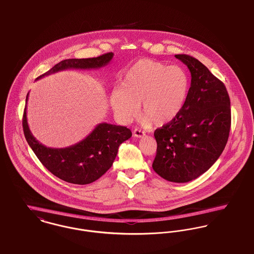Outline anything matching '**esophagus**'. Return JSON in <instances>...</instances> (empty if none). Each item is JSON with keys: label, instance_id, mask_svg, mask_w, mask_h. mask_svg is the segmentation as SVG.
<instances>
[{"label": "esophagus", "instance_id": "1", "mask_svg": "<svg viewBox=\"0 0 254 254\" xmlns=\"http://www.w3.org/2000/svg\"><path fill=\"white\" fill-rule=\"evenodd\" d=\"M145 135V132L139 128H135L133 130V136L137 137V138H141Z\"/></svg>", "mask_w": 254, "mask_h": 254}]
</instances>
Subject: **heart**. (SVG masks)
I'll return each instance as SVG.
<instances>
[{"label":"heart","instance_id":"1","mask_svg":"<svg viewBox=\"0 0 254 254\" xmlns=\"http://www.w3.org/2000/svg\"><path fill=\"white\" fill-rule=\"evenodd\" d=\"M120 86L109 97L115 117L124 124L131 122L138 116L142 102L145 121L159 127L181 114L189 95L190 78L179 65L142 59L126 72Z\"/></svg>","mask_w":254,"mask_h":254}]
</instances>
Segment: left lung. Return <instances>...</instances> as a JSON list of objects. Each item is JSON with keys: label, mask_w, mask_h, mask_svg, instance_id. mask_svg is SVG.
<instances>
[{"label": "left lung", "mask_w": 254, "mask_h": 254, "mask_svg": "<svg viewBox=\"0 0 254 254\" xmlns=\"http://www.w3.org/2000/svg\"><path fill=\"white\" fill-rule=\"evenodd\" d=\"M191 83L181 114L155 130L153 169L163 179L187 183L205 173L223 152L230 132V98L224 84L197 59L179 54Z\"/></svg>", "instance_id": "1"}]
</instances>
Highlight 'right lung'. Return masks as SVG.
<instances>
[{
  "instance_id": "obj_1",
  "label": "right lung",
  "mask_w": 254,
  "mask_h": 254,
  "mask_svg": "<svg viewBox=\"0 0 254 254\" xmlns=\"http://www.w3.org/2000/svg\"><path fill=\"white\" fill-rule=\"evenodd\" d=\"M113 55L110 52L96 58L64 60L37 79L69 68H99L108 64ZM28 96L29 94L26 103ZM26 109L27 107L24 110L22 126L29 146L47 170L70 184L87 185L97 181L112 166L120 145L132 135L127 127L102 123L75 145L62 149L47 148L33 136L28 126Z\"/></svg>"
}]
</instances>
